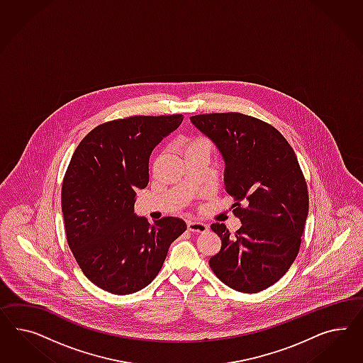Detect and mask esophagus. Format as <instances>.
<instances>
[{
    "label": "esophagus",
    "mask_w": 363,
    "mask_h": 363,
    "mask_svg": "<svg viewBox=\"0 0 363 363\" xmlns=\"http://www.w3.org/2000/svg\"><path fill=\"white\" fill-rule=\"evenodd\" d=\"M187 230L191 231V233H206V231H209V226L202 222H197V220H189Z\"/></svg>",
    "instance_id": "34e87169"
}]
</instances>
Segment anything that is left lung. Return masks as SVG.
Instances as JSON below:
<instances>
[{
	"label": "left lung",
	"instance_id": "obj_1",
	"mask_svg": "<svg viewBox=\"0 0 363 363\" xmlns=\"http://www.w3.org/2000/svg\"><path fill=\"white\" fill-rule=\"evenodd\" d=\"M190 120L220 149L225 189L242 222L234 237L223 223L210 226L222 242L210 267L240 293L262 291L285 275L302 241L308 193L297 155L274 126L252 116L230 111Z\"/></svg>",
	"mask_w": 363,
	"mask_h": 363
}]
</instances>
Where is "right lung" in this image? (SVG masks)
<instances>
[{"instance_id": "obj_1", "label": "right lung", "mask_w": 363, "mask_h": 363, "mask_svg": "<svg viewBox=\"0 0 363 363\" xmlns=\"http://www.w3.org/2000/svg\"><path fill=\"white\" fill-rule=\"evenodd\" d=\"M182 120V114L133 116L101 123L66 169L61 206L67 245L89 281L111 294L149 285L172 242L186 230L176 217L149 223L134 214L135 191L149 182L150 154Z\"/></svg>"}]
</instances>
